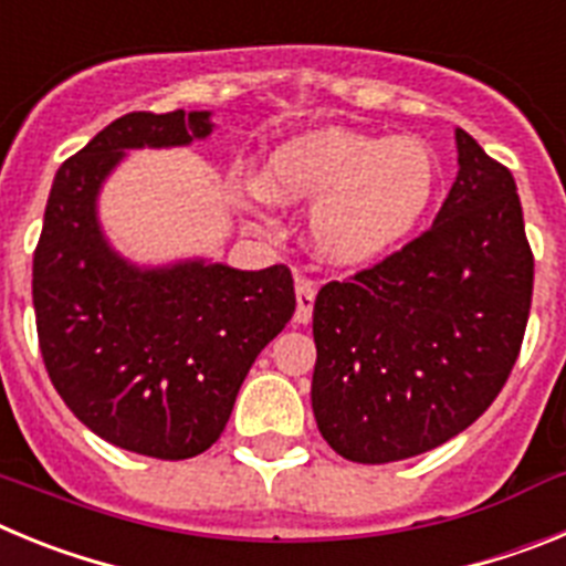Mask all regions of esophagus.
I'll list each match as a JSON object with an SVG mask.
<instances>
[{"mask_svg": "<svg viewBox=\"0 0 566 566\" xmlns=\"http://www.w3.org/2000/svg\"><path fill=\"white\" fill-rule=\"evenodd\" d=\"M294 292H297V312H294V319L297 323H308L314 312V297H317V283L312 277H300Z\"/></svg>", "mask_w": 566, "mask_h": 566, "instance_id": "1", "label": "esophagus"}]
</instances>
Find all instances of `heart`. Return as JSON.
Listing matches in <instances>:
<instances>
[{"mask_svg":"<svg viewBox=\"0 0 566 566\" xmlns=\"http://www.w3.org/2000/svg\"><path fill=\"white\" fill-rule=\"evenodd\" d=\"M442 169L417 135L317 129L272 149L266 178H252L258 201H312V238L334 263L385 258L419 227L439 192Z\"/></svg>","mask_w":566,"mask_h":566,"instance_id":"obj_1","label":"heart"}]
</instances>
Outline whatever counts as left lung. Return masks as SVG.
I'll list each match as a JSON object with an SVG mask.
<instances>
[{"label":"left lung","mask_w":566,"mask_h":566,"mask_svg":"<svg viewBox=\"0 0 566 566\" xmlns=\"http://www.w3.org/2000/svg\"><path fill=\"white\" fill-rule=\"evenodd\" d=\"M457 149L433 227L314 300V419L348 462H399L462 433L522 352L533 252L516 181L464 129Z\"/></svg>","instance_id":"1"}]
</instances>
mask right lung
I'll return each instance as SVG.
<instances>
[{
    "instance_id": "right-lung-1",
    "label": "right lung",
    "mask_w": 566,
    "mask_h": 566,
    "mask_svg": "<svg viewBox=\"0 0 566 566\" xmlns=\"http://www.w3.org/2000/svg\"><path fill=\"white\" fill-rule=\"evenodd\" d=\"M212 133L209 113H127L59 167L33 252L44 368L90 431L153 459L218 442L258 354L292 319L289 266L135 269L96 221V195L124 149L181 147Z\"/></svg>"
}]
</instances>
